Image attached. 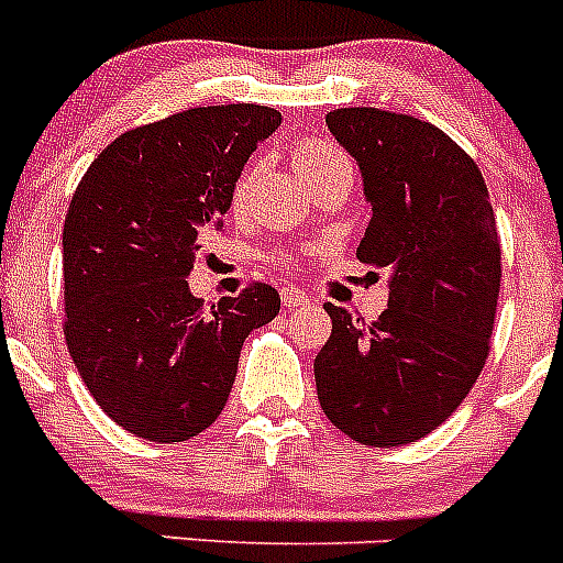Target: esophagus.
<instances>
[{
    "label": "esophagus",
    "mask_w": 563,
    "mask_h": 563,
    "mask_svg": "<svg viewBox=\"0 0 563 563\" xmlns=\"http://www.w3.org/2000/svg\"><path fill=\"white\" fill-rule=\"evenodd\" d=\"M282 301H285L287 310H296V307H307L312 301L305 290H298V287H282Z\"/></svg>",
    "instance_id": "1"
}]
</instances>
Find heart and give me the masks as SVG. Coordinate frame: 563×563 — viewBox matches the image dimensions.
Here are the masks:
<instances>
[{"label": "heart", "instance_id": "b5f03b06", "mask_svg": "<svg viewBox=\"0 0 563 563\" xmlns=\"http://www.w3.org/2000/svg\"><path fill=\"white\" fill-rule=\"evenodd\" d=\"M338 161H343V154L330 146H321V143H301V146L292 148V163H296L298 174H301L307 183L316 180L318 174L324 172V168H330L332 163ZM253 180H256V168L251 166L242 177H239L236 186H233V197H231L233 211H239V208L247 202V194H251Z\"/></svg>", "mask_w": 563, "mask_h": 563}]
</instances>
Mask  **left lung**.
I'll list each match as a JSON object with an SVG mask.
<instances>
[{
	"label": "left lung",
	"instance_id": "8db88e82",
	"mask_svg": "<svg viewBox=\"0 0 563 563\" xmlns=\"http://www.w3.org/2000/svg\"><path fill=\"white\" fill-rule=\"evenodd\" d=\"M332 137L357 161L372 220L357 247L389 267V307L372 327L324 305L318 402L335 429L391 449L449 420L485 366L501 265L476 163L442 129L372 107L332 109Z\"/></svg>",
	"mask_w": 563,
	"mask_h": 563
}]
</instances>
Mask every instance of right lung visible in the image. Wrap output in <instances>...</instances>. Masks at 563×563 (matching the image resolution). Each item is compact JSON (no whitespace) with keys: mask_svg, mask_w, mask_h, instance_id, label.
<instances>
[{"mask_svg":"<svg viewBox=\"0 0 563 563\" xmlns=\"http://www.w3.org/2000/svg\"><path fill=\"white\" fill-rule=\"evenodd\" d=\"M282 123L258 103L177 112L109 143L64 220V338L89 395L148 442H183L225 409L239 352L278 316L271 285L222 296L188 290L222 231L247 157Z\"/></svg>","mask_w":563,"mask_h":563,"instance_id":"add662e5","label":"right lung"}]
</instances>
